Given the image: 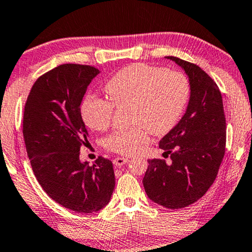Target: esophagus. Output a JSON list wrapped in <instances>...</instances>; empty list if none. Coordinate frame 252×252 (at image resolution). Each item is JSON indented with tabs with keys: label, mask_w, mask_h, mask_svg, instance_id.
<instances>
[{
	"label": "esophagus",
	"mask_w": 252,
	"mask_h": 252,
	"mask_svg": "<svg viewBox=\"0 0 252 252\" xmlns=\"http://www.w3.org/2000/svg\"><path fill=\"white\" fill-rule=\"evenodd\" d=\"M114 164L116 165V166H119V168H121V166H123L126 164V163H127L129 162V158H114Z\"/></svg>",
	"instance_id": "1"
}]
</instances>
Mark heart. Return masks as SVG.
Returning a JSON list of instances; mask_svg holds the SVG:
<instances>
[{
  "label": "heart",
  "mask_w": 252,
  "mask_h": 252,
  "mask_svg": "<svg viewBox=\"0 0 252 252\" xmlns=\"http://www.w3.org/2000/svg\"><path fill=\"white\" fill-rule=\"evenodd\" d=\"M105 91L109 99L89 95L84 100V122L102 131L111 125L115 107L129 106V121L136 126L108 134L104 146L113 153L131 155L147 143L148 131L161 136L175 127L189 100V83L178 70L133 63L116 73Z\"/></svg>",
  "instance_id": "obj_1"
}]
</instances>
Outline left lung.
<instances>
[{
	"label": "left lung",
	"mask_w": 252,
	"mask_h": 252,
	"mask_svg": "<svg viewBox=\"0 0 252 252\" xmlns=\"http://www.w3.org/2000/svg\"><path fill=\"white\" fill-rule=\"evenodd\" d=\"M189 77L190 98L182 120L160 141L163 158L148 161L143 184L147 196L168 209L189 207L217 178L226 150V119L220 90L201 67L169 56Z\"/></svg>",
	"instance_id": "8db88e82"
}]
</instances>
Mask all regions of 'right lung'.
Masks as SVG:
<instances>
[{"label":"right lung","instance_id":"add662e5","mask_svg":"<svg viewBox=\"0 0 252 252\" xmlns=\"http://www.w3.org/2000/svg\"><path fill=\"white\" fill-rule=\"evenodd\" d=\"M98 74L89 65L56 67L35 81L24 111V140L38 184L57 203L80 214L104 208L115 187L112 161L98 157L88 165L79 158L89 137L81 104Z\"/></svg>","mask_w":252,"mask_h":252}]
</instances>
